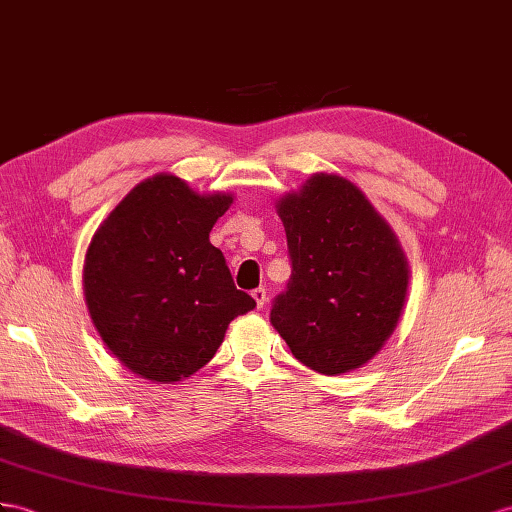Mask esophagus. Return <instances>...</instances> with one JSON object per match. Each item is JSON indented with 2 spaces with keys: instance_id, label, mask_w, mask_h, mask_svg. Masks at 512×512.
I'll return each instance as SVG.
<instances>
[{
  "instance_id": "34e87169",
  "label": "esophagus",
  "mask_w": 512,
  "mask_h": 512,
  "mask_svg": "<svg viewBox=\"0 0 512 512\" xmlns=\"http://www.w3.org/2000/svg\"><path fill=\"white\" fill-rule=\"evenodd\" d=\"M253 298H255V303H257V309H264L266 307V290L264 287H257V290H253V294H251Z\"/></svg>"
}]
</instances>
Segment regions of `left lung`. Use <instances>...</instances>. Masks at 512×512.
<instances>
[{"label":"left lung","instance_id":"obj_1","mask_svg":"<svg viewBox=\"0 0 512 512\" xmlns=\"http://www.w3.org/2000/svg\"><path fill=\"white\" fill-rule=\"evenodd\" d=\"M292 277L270 322L307 368L326 376L368 363L402 316L409 264L391 227L339 175L316 173L277 203Z\"/></svg>","mask_w":512,"mask_h":512}]
</instances>
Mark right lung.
Instances as JSON below:
<instances>
[{
    "label": "right lung",
    "mask_w": 512,
    "mask_h": 512,
    "mask_svg": "<svg viewBox=\"0 0 512 512\" xmlns=\"http://www.w3.org/2000/svg\"><path fill=\"white\" fill-rule=\"evenodd\" d=\"M231 194H196L175 175L140 181L101 222L84 259V296L125 368L177 383L216 355L233 318L255 309L209 231Z\"/></svg>",
    "instance_id": "add662e5"
}]
</instances>
